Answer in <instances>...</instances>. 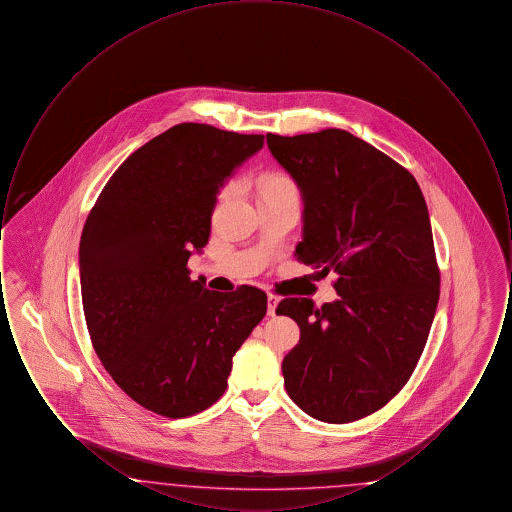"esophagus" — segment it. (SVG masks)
<instances>
[{"mask_svg":"<svg viewBox=\"0 0 512 512\" xmlns=\"http://www.w3.org/2000/svg\"><path fill=\"white\" fill-rule=\"evenodd\" d=\"M278 301H280V299H278V297H276V295H272V293H270V295H268V297H267V315H268V317H274V315H276V307H278Z\"/></svg>","mask_w":512,"mask_h":512,"instance_id":"obj_1","label":"esophagus"}]
</instances>
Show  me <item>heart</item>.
Segmentation results:
<instances>
[{"label":"heart","instance_id":"1","mask_svg":"<svg viewBox=\"0 0 512 512\" xmlns=\"http://www.w3.org/2000/svg\"><path fill=\"white\" fill-rule=\"evenodd\" d=\"M274 182H290V180H286V178H274L270 184H274Z\"/></svg>","mask_w":512,"mask_h":512}]
</instances>
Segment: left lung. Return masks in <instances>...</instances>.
<instances>
[{"mask_svg":"<svg viewBox=\"0 0 512 512\" xmlns=\"http://www.w3.org/2000/svg\"><path fill=\"white\" fill-rule=\"evenodd\" d=\"M303 199L301 263L338 272V299H282L301 338L284 357V386L317 420L345 424L382 409L407 384L439 299L430 215L413 174L338 128L267 134Z\"/></svg>","mask_w":512,"mask_h":512,"instance_id":"left-lung-1","label":"left lung"}]
</instances>
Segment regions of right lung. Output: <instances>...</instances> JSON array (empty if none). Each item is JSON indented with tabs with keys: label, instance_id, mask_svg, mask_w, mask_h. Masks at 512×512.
I'll use <instances>...</instances> for the list:
<instances>
[{
	"label": "right lung",
	"instance_id": "1",
	"mask_svg": "<svg viewBox=\"0 0 512 512\" xmlns=\"http://www.w3.org/2000/svg\"><path fill=\"white\" fill-rule=\"evenodd\" d=\"M263 144L259 134L176 124L122 163L84 224L78 265L94 349L117 386L153 413L211 407L267 315V293L211 292L186 267L209 242L222 186Z\"/></svg>",
	"mask_w": 512,
	"mask_h": 512
}]
</instances>
